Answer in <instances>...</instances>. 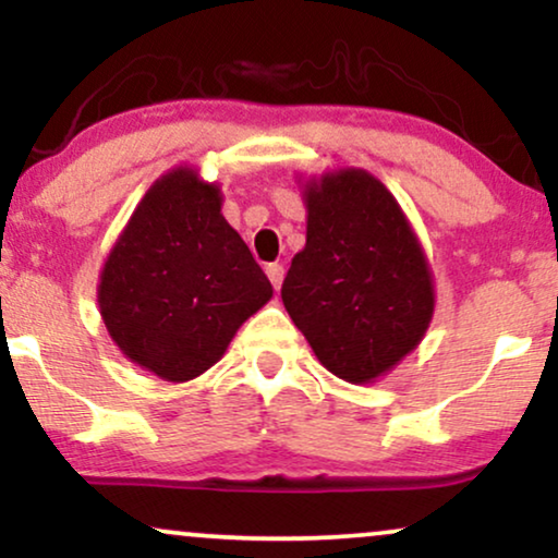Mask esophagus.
Instances as JSON below:
<instances>
[{
  "label": "esophagus",
  "mask_w": 558,
  "mask_h": 558,
  "mask_svg": "<svg viewBox=\"0 0 558 558\" xmlns=\"http://www.w3.org/2000/svg\"><path fill=\"white\" fill-rule=\"evenodd\" d=\"M265 272H267V278H270V283H272L275 291H280V286H283V275H286L283 265H278V263H270V265L265 267Z\"/></svg>",
  "instance_id": "esophagus-1"
}]
</instances>
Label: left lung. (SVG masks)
<instances>
[{"label":"left lung","instance_id":"obj_1","mask_svg":"<svg viewBox=\"0 0 558 558\" xmlns=\"http://www.w3.org/2000/svg\"><path fill=\"white\" fill-rule=\"evenodd\" d=\"M306 246L283 303L316 361L348 384H376L425 340L435 278L391 190L361 167L295 174Z\"/></svg>","mask_w":558,"mask_h":558}]
</instances>
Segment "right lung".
I'll list each match as a JSON object with an SVG mask.
<instances>
[{"mask_svg": "<svg viewBox=\"0 0 558 558\" xmlns=\"http://www.w3.org/2000/svg\"><path fill=\"white\" fill-rule=\"evenodd\" d=\"M221 206L218 182L195 165L172 167L151 182L102 263L97 306L110 340L169 384L203 376L272 299Z\"/></svg>", "mask_w": 558, "mask_h": 558, "instance_id": "right-lung-1", "label": "right lung"}]
</instances>
